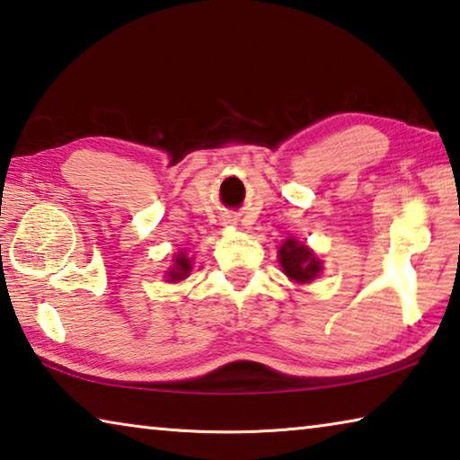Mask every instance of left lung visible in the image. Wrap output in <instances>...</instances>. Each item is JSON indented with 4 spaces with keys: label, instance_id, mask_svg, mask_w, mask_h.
Returning a JSON list of instances; mask_svg holds the SVG:
<instances>
[{
    "label": "left lung",
    "instance_id": "left-lung-1",
    "mask_svg": "<svg viewBox=\"0 0 460 460\" xmlns=\"http://www.w3.org/2000/svg\"><path fill=\"white\" fill-rule=\"evenodd\" d=\"M279 263H282L284 274L298 284L313 282L323 270L316 255L296 239H286L284 245L279 247Z\"/></svg>",
    "mask_w": 460,
    "mask_h": 460
}]
</instances>
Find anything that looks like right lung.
<instances>
[{
  "mask_svg": "<svg viewBox=\"0 0 460 460\" xmlns=\"http://www.w3.org/2000/svg\"><path fill=\"white\" fill-rule=\"evenodd\" d=\"M190 270H192L190 260L186 258L184 253H178L174 260V268L168 271V282H181V279H184L190 274Z\"/></svg>",
  "mask_w": 460,
  "mask_h": 460,
  "instance_id": "obj_1",
  "label": "right lung"
}]
</instances>
